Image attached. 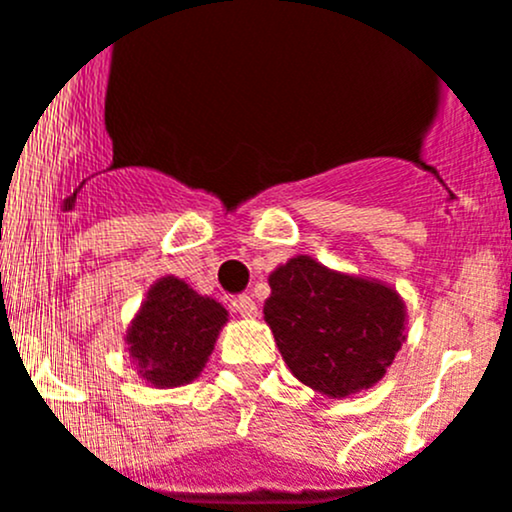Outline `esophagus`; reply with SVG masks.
Returning a JSON list of instances; mask_svg holds the SVG:
<instances>
[{"mask_svg":"<svg viewBox=\"0 0 512 512\" xmlns=\"http://www.w3.org/2000/svg\"><path fill=\"white\" fill-rule=\"evenodd\" d=\"M232 308L234 313H240L242 318H255L257 315V305L250 295H237V298L232 300Z\"/></svg>","mask_w":512,"mask_h":512,"instance_id":"esophagus-1","label":"esophagus"}]
</instances>
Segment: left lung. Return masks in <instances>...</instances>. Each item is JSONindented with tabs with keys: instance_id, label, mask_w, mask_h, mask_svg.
<instances>
[{
	"instance_id": "left-lung-1",
	"label": "left lung",
	"mask_w": 512,
	"mask_h": 512,
	"mask_svg": "<svg viewBox=\"0 0 512 512\" xmlns=\"http://www.w3.org/2000/svg\"><path fill=\"white\" fill-rule=\"evenodd\" d=\"M265 321L285 364L310 389L341 399L374 386L404 341L396 290L300 255L270 275Z\"/></svg>"
}]
</instances>
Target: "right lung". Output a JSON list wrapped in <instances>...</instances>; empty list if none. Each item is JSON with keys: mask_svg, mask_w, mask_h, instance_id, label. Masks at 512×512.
Returning a JSON list of instances; mask_svg holds the SVG:
<instances>
[{"mask_svg": "<svg viewBox=\"0 0 512 512\" xmlns=\"http://www.w3.org/2000/svg\"><path fill=\"white\" fill-rule=\"evenodd\" d=\"M227 310L176 278H161L128 331V351L154 386H181L207 364Z\"/></svg>", "mask_w": 512, "mask_h": 512, "instance_id": "add662e5", "label": "right lung"}]
</instances>
